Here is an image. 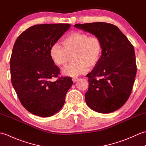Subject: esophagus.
<instances>
[{"mask_svg":"<svg viewBox=\"0 0 146 146\" xmlns=\"http://www.w3.org/2000/svg\"><path fill=\"white\" fill-rule=\"evenodd\" d=\"M72 80H73V82H76L78 81V78H72Z\"/></svg>","mask_w":146,"mask_h":146,"instance_id":"obj_1","label":"esophagus"}]
</instances>
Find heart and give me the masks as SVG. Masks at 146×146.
Returning a JSON list of instances; mask_svg holds the SVG:
<instances>
[{
    "label": "heart",
    "mask_w": 146,
    "mask_h": 146,
    "mask_svg": "<svg viewBox=\"0 0 146 146\" xmlns=\"http://www.w3.org/2000/svg\"><path fill=\"white\" fill-rule=\"evenodd\" d=\"M63 46L58 42L52 44L49 49L52 61L58 66L66 64L69 54L73 53V63L65 66L62 73L75 77L85 74L88 67H94L100 60L102 46L100 40L94 36L80 31L68 34L62 40Z\"/></svg>",
    "instance_id": "b5f03b06"
}]
</instances>
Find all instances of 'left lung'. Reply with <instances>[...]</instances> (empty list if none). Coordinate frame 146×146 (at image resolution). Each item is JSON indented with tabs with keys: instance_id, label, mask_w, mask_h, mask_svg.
<instances>
[{
	"instance_id": "8db88e82",
	"label": "left lung",
	"mask_w": 146,
	"mask_h": 146,
	"mask_svg": "<svg viewBox=\"0 0 146 146\" xmlns=\"http://www.w3.org/2000/svg\"><path fill=\"white\" fill-rule=\"evenodd\" d=\"M74 26L97 37L102 46L100 60L86 75V103L97 112H113L125 104L132 92L137 72L134 46L113 24L98 22Z\"/></svg>"
}]
</instances>
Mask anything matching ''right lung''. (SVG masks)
<instances>
[{
  "label": "right lung",
  "instance_id": "right-lung-1",
  "mask_svg": "<svg viewBox=\"0 0 146 146\" xmlns=\"http://www.w3.org/2000/svg\"><path fill=\"white\" fill-rule=\"evenodd\" d=\"M68 24H43L30 27L15 41L10 60L12 86L21 104L30 113L48 117L63 106L73 85L69 76L58 77L49 49L69 29Z\"/></svg>",
  "mask_w": 146,
  "mask_h": 146
}]
</instances>
